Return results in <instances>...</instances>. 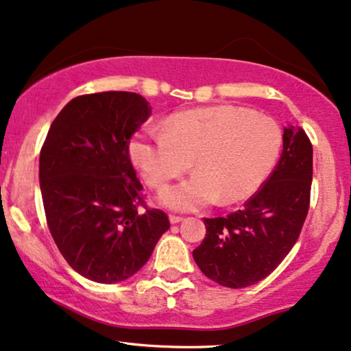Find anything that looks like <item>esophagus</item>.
Returning a JSON list of instances; mask_svg holds the SVG:
<instances>
[{
	"label": "esophagus",
	"mask_w": 351,
	"mask_h": 351,
	"mask_svg": "<svg viewBox=\"0 0 351 351\" xmlns=\"http://www.w3.org/2000/svg\"><path fill=\"white\" fill-rule=\"evenodd\" d=\"M169 220H171V223H179V222H182V220H184V217H182V215L171 214L169 215Z\"/></svg>",
	"instance_id": "obj_1"
}]
</instances>
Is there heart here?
Instances as JSON below:
<instances>
[{"mask_svg":"<svg viewBox=\"0 0 351 351\" xmlns=\"http://www.w3.org/2000/svg\"><path fill=\"white\" fill-rule=\"evenodd\" d=\"M282 145V131L267 114L234 105L172 114L162 129H147L129 142L143 180L161 190L190 167L189 179L161 193V203L196 210L214 201L232 204L251 196L267 179Z\"/></svg>","mask_w":351,"mask_h":351,"instance_id":"b5f03b06","label":"heart"}]
</instances>
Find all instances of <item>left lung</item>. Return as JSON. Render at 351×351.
I'll use <instances>...</instances> for the list:
<instances>
[{"instance_id": "1", "label": "left lung", "mask_w": 351, "mask_h": 351, "mask_svg": "<svg viewBox=\"0 0 351 351\" xmlns=\"http://www.w3.org/2000/svg\"><path fill=\"white\" fill-rule=\"evenodd\" d=\"M313 147L302 128L287 126L280 161L243 209L204 219L193 251L199 270L220 286L241 289L267 278L294 246L310 208Z\"/></svg>"}]
</instances>
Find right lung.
I'll return each mask as SVG.
<instances>
[{
    "label": "right lung",
    "mask_w": 351,
    "mask_h": 351,
    "mask_svg": "<svg viewBox=\"0 0 351 351\" xmlns=\"http://www.w3.org/2000/svg\"><path fill=\"white\" fill-rule=\"evenodd\" d=\"M150 113L136 93L80 95L57 114L43 143L47 227L69 265L90 281L131 278L169 228L162 210L147 208L129 158V141Z\"/></svg>",
    "instance_id": "add662e5"
}]
</instances>
